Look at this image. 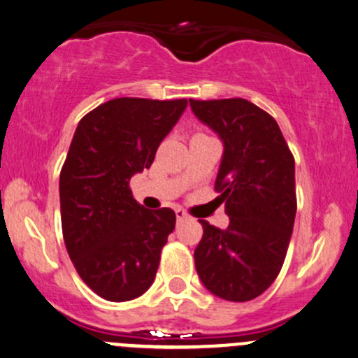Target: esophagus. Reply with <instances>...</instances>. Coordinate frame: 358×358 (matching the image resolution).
Wrapping results in <instances>:
<instances>
[{
  "instance_id": "34e87169",
  "label": "esophagus",
  "mask_w": 358,
  "mask_h": 358,
  "mask_svg": "<svg viewBox=\"0 0 358 358\" xmlns=\"http://www.w3.org/2000/svg\"><path fill=\"white\" fill-rule=\"evenodd\" d=\"M176 217H178V222H182L187 218V213L184 210H176Z\"/></svg>"
}]
</instances>
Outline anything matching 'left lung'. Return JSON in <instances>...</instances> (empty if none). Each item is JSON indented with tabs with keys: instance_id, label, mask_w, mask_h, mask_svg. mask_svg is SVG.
<instances>
[{
	"instance_id": "8db88e82",
	"label": "left lung",
	"mask_w": 358,
	"mask_h": 358,
	"mask_svg": "<svg viewBox=\"0 0 358 358\" xmlns=\"http://www.w3.org/2000/svg\"><path fill=\"white\" fill-rule=\"evenodd\" d=\"M194 116L224 141L215 180L230 224L199 220L194 264L203 285L230 302H248L275 282L294 230L295 160L270 114L245 99L194 101Z\"/></svg>"
}]
</instances>
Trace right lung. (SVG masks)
I'll return each mask as SVG.
<instances>
[{"label":"right lung","mask_w":358,"mask_h":358,"mask_svg":"<svg viewBox=\"0 0 358 358\" xmlns=\"http://www.w3.org/2000/svg\"><path fill=\"white\" fill-rule=\"evenodd\" d=\"M186 106V99H113L73 134L59 176L63 237L80 278L106 301H133L155 280L176 213L141 206L129 179L152 165Z\"/></svg>","instance_id":"add662e5"}]
</instances>
